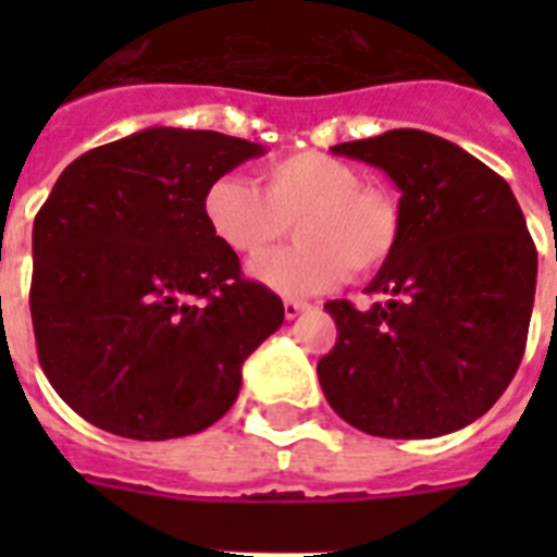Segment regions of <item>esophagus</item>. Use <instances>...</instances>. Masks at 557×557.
Returning a JSON list of instances; mask_svg holds the SVG:
<instances>
[{"label": "esophagus", "mask_w": 557, "mask_h": 557, "mask_svg": "<svg viewBox=\"0 0 557 557\" xmlns=\"http://www.w3.org/2000/svg\"><path fill=\"white\" fill-rule=\"evenodd\" d=\"M306 309H309V304H304V300H283V314H286V321H295V318H300Z\"/></svg>", "instance_id": "34e87169"}]
</instances>
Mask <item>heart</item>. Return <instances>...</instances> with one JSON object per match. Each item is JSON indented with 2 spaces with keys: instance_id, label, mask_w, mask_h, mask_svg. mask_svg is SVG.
<instances>
[{
  "instance_id": "heart-1",
  "label": "heart",
  "mask_w": 557,
  "mask_h": 557,
  "mask_svg": "<svg viewBox=\"0 0 557 557\" xmlns=\"http://www.w3.org/2000/svg\"><path fill=\"white\" fill-rule=\"evenodd\" d=\"M262 190L248 178H213L201 196L210 234L236 257H259L296 222L295 249L248 265L260 286L288 297L326 292L344 274L367 277L393 257L401 213L387 190L364 185L349 161L295 152L265 164Z\"/></svg>"
}]
</instances>
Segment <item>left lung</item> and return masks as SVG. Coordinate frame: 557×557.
I'll return each mask as SVG.
<instances>
[{"instance_id":"8db88e82","label":"left lung","mask_w":557,"mask_h":557,"mask_svg":"<svg viewBox=\"0 0 557 557\" xmlns=\"http://www.w3.org/2000/svg\"><path fill=\"white\" fill-rule=\"evenodd\" d=\"M401 190V234L367 286L379 300H330L338 341L318 361L323 396L358 431L433 440L503 396L527 349L537 251L511 187L457 144L389 129L332 147Z\"/></svg>"}]
</instances>
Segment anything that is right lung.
Listing matches in <instances>:
<instances>
[{
    "label": "right lung",
    "mask_w": 557,
    "mask_h": 557,
    "mask_svg": "<svg viewBox=\"0 0 557 557\" xmlns=\"http://www.w3.org/2000/svg\"><path fill=\"white\" fill-rule=\"evenodd\" d=\"M265 147L150 126L83 152L34 219L30 321L51 387L126 440H176L222 419L243 364L283 323L210 234L201 196Z\"/></svg>",
    "instance_id": "add662e5"
}]
</instances>
